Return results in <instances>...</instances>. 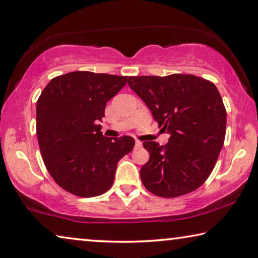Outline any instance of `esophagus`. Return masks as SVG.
Returning <instances> with one entry per match:
<instances>
[{
	"label": "esophagus",
	"mask_w": 258,
	"mask_h": 258,
	"mask_svg": "<svg viewBox=\"0 0 258 258\" xmlns=\"http://www.w3.org/2000/svg\"><path fill=\"white\" fill-rule=\"evenodd\" d=\"M140 147H142V142L136 140V148H140Z\"/></svg>",
	"instance_id": "1"
}]
</instances>
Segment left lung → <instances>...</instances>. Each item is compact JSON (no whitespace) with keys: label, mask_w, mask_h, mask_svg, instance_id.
I'll return each instance as SVG.
<instances>
[{"label":"left lung","mask_w":258,"mask_h":258,"mask_svg":"<svg viewBox=\"0 0 258 258\" xmlns=\"http://www.w3.org/2000/svg\"><path fill=\"white\" fill-rule=\"evenodd\" d=\"M127 84L170 134L165 146L144 142L150 157L140 170L142 183L167 199L198 189L224 145L226 110L217 87L193 75L130 77Z\"/></svg>","instance_id":"left-lung-1"}]
</instances>
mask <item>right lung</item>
<instances>
[{"instance_id": "add662e5", "label": "right lung", "mask_w": 258, "mask_h": 258, "mask_svg": "<svg viewBox=\"0 0 258 258\" xmlns=\"http://www.w3.org/2000/svg\"><path fill=\"white\" fill-rule=\"evenodd\" d=\"M127 77L76 71L49 81L36 102V136L44 165L69 193L93 198L112 186L132 137L105 138L99 121Z\"/></svg>"}]
</instances>
